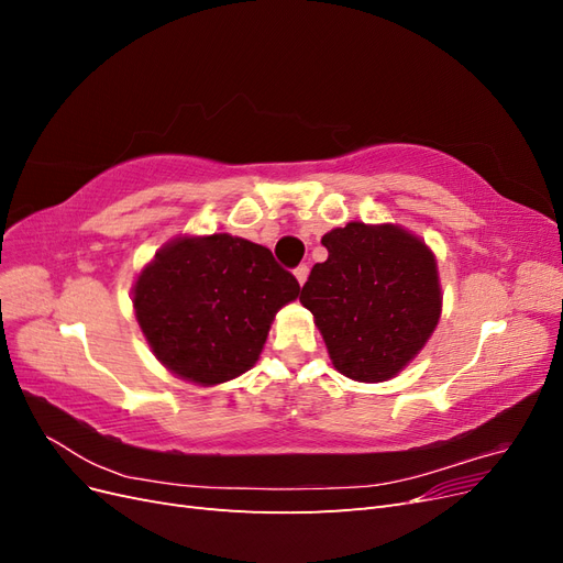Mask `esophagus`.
Returning <instances> with one entry per match:
<instances>
[{
    "label": "esophagus",
    "mask_w": 563,
    "mask_h": 563,
    "mask_svg": "<svg viewBox=\"0 0 563 563\" xmlns=\"http://www.w3.org/2000/svg\"><path fill=\"white\" fill-rule=\"evenodd\" d=\"M294 275H296L298 284L302 286L305 282H308V275H310V267H308V265H298V267L294 269Z\"/></svg>",
    "instance_id": "1"
}]
</instances>
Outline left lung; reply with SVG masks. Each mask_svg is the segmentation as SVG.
Instances as JSON below:
<instances>
[{
    "mask_svg": "<svg viewBox=\"0 0 563 563\" xmlns=\"http://www.w3.org/2000/svg\"><path fill=\"white\" fill-rule=\"evenodd\" d=\"M329 258L300 291L338 373L383 383L411 364L441 317L432 249L395 223L352 220L321 236Z\"/></svg>",
    "mask_w": 563,
    "mask_h": 563,
    "instance_id": "left-lung-1",
    "label": "left lung"
}]
</instances>
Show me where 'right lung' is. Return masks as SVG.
<instances>
[{
  "instance_id": "1",
  "label": "right lung",
  "mask_w": 563,
  "mask_h": 563,
  "mask_svg": "<svg viewBox=\"0 0 563 563\" xmlns=\"http://www.w3.org/2000/svg\"><path fill=\"white\" fill-rule=\"evenodd\" d=\"M300 284L269 249L228 232L180 234L133 282L135 319L157 362L201 387L246 373Z\"/></svg>"
}]
</instances>
